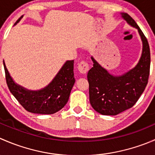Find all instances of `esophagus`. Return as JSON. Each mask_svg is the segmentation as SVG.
Instances as JSON below:
<instances>
[{
    "label": "esophagus",
    "mask_w": 155,
    "mask_h": 155,
    "mask_svg": "<svg viewBox=\"0 0 155 155\" xmlns=\"http://www.w3.org/2000/svg\"><path fill=\"white\" fill-rule=\"evenodd\" d=\"M89 69H90L89 64L86 61H81L80 63L79 64V65H78V70H79V71L81 73H83V74L86 73L89 70Z\"/></svg>",
    "instance_id": "1"
}]
</instances>
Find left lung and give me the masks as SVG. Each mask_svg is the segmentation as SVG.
<instances>
[{
	"instance_id": "obj_1",
	"label": "left lung",
	"mask_w": 155,
	"mask_h": 155,
	"mask_svg": "<svg viewBox=\"0 0 155 155\" xmlns=\"http://www.w3.org/2000/svg\"><path fill=\"white\" fill-rule=\"evenodd\" d=\"M122 17L138 29L143 41L142 56L137 66L122 76L109 74L91 57L93 68L87 73L89 101L95 111L102 115H115L130 109L137 102L148 84L150 73V48L146 37L128 14Z\"/></svg>"
}]
</instances>
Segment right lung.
Returning a JSON list of instances; mask_svg holds the SVG:
<instances>
[{"mask_svg":"<svg viewBox=\"0 0 155 155\" xmlns=\"http://www.w3.org/2000/svg\"><path fill=\"white\" fill-rule=\"evenodd\" d=\"M73 63V60L68 61L49 85L42 90L33 91L14 82L4 61L7 86L18 103L28 112L42 115L55 113L66 105L75 83Z\"/></svg>","mask_w":155,"mask_h":155,"instance_id":"1","label":"right lung"}]
</instances>
